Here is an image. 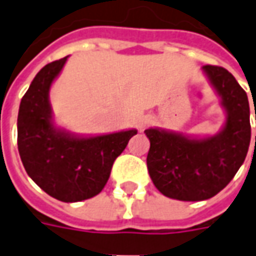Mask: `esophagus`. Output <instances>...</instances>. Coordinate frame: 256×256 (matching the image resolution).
Listing matches in <instances>:
<instances>
[{"label":"esophagus","mask_w":256,"mask_h":256,"mask_svg":"<svg viewBox=\"0 0 256 256\" xmlns=\"http://www.w3.org/2000/svg\"><path fill=\"white\" fill-rule=\"evenodd\" d=\"M152 123H154L152 116H150V115L142 116L140 120H138V128H140V130H144V128H148V126H151Z\"/></svg>","instance_id":"esophagus-1"}]
</instances>
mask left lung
<instances>
[{"instance_id": "obj_1", "label": "left lung", "mask_w": 256, "mask_h": 256, "mask_svg": "<svg viewBox=\"0 0 256 256\" xmlns=\"http://www.w3.org/2000/svg\"><path fill=\"white\" fill-rule=\"evenodd\" d=\"M202 73L226 114L220 130L202 137L159 128L144 132L151 142L150 178L164 196L178 201H204L223 190L242 165L251 141L246 91L224 68L205 65Z\"/></svg>"}]
</instances>
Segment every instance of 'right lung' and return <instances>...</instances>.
I'll return each mask as SVG.
<instances>
[{
	"label": "right lung",
	"instance_id": "right-lung-1",
	"mask_svg": "<svg viewBox=\"0 0 256 256\" xmlns=\"http://www.w3.org/2000/svg\"><path fill=\"white\" fill-rule=\"evenodd\" d=\"M68 56L46 65L23 96L18 115V150L28 174L41 190L62 202H78L100 194L115 159L136 128L82 136L54 122L50 90Z\"/></svg>",
	"mask_w": 256,
	"mask_h": 256
}]
</instances>
